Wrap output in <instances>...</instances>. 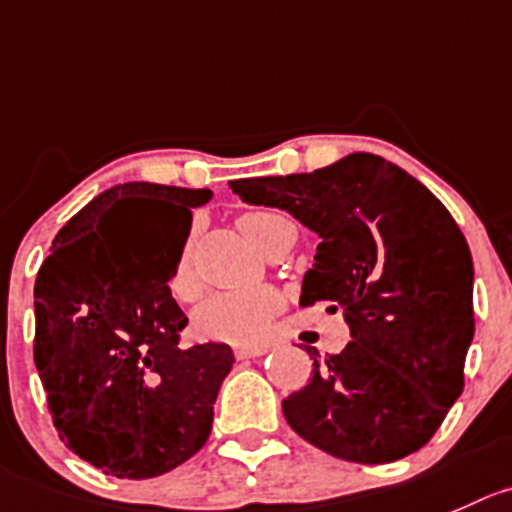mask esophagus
<instances>
[{
    "label": "esophagus",
    "instance_id": "1",
    "mask_svg": "<svg viewBox=\"0 0 512 512\" xmlns=\"http://www.w3.org/2000/svg\"><path fill=\"white\" fill-rule=\"evenodd\" d=\"M266 347H236V359H256L264 357Z\"/></svg>",
    "mask_w": 512,
    "mask_h": 512
}]
</instances>
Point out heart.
Here are the masks:
<instances>
[{"mask_svg":"<svg viewBox=\"0 0 512 512\" xmlns=\"http://www.w3.org/2000/svg\"><path fill=\"white\" fill-rule=\"evenodd\" d=\"M289 218L269 211H248L238 218V226L246 233L253 246H264L271 233ZM170 294L180 301H188L198 294V279L191 269L188 243L180 251L178 261L170 274ZM281 299L269 286L236 291H216L206 296L193 311V332L201 339L228 344H259L271 329V319L279 311Z\"/></svg>","mask_w":512,"mask_h":512,"instance_id":"1","label":"heart"}]
</instances>
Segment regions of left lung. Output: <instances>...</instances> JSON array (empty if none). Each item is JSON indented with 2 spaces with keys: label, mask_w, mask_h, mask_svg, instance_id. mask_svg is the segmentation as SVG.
Returning <instances> with one entry per match:
<instances>
[{
  "label": "left lung",
  "mask_w": 512,
  "mask_h": 512,
  "mask_svg": "<svg viewBox=\"0 0 512 512\" xmlns=\"http://www.w3.org/2000/svg\"><path fill=\"white\" fill-rule=\"evenodd\" d=\"M248 206L291 213L319 236L301 306L342 309L352 342L316 357L284 399L296 435L362 465L430 442L462 394L475 334L472 256L445 206L402 168L352 153L314 173L228 183Z\"/></svg>",
  "instance_id": "obj_1"
}]
</instances>
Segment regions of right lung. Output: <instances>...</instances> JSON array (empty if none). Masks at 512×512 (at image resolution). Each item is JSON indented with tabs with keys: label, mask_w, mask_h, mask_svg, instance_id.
Returning a JSON list of instances; mask_svg holds the SVG:
<instances>
[{
	"label": "right lung",
	"mask_w": 512,
	"mask_h": 512,
	"mask_svg": "<svg viewBox=\"0 0 512 512\" xmlns=\"http://www.w3.org/2000/svg\"><path fill=\"white\" fill-rule=\"evenodd\" d=\"M208 188L120 183L62 226L34 281V364L60 440L115 478L163 475L206 445L228 344L183 349L170 274ZM153 207L143 229L118 224Z\"/></svg>",
	"instance_id": "right-lung-1"
}]
</instances>
